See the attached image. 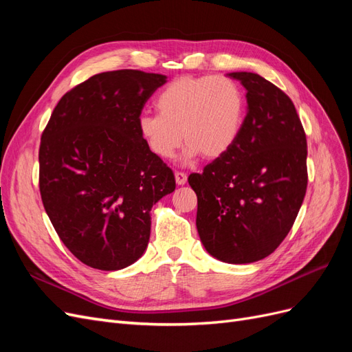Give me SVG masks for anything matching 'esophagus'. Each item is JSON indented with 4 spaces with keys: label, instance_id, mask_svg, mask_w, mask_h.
Wrapping results in <instances>:
<instances>
[{
    "label": "esophagus",
    "instance_id": "34e87169",
    "mask_svg": "<svg viewBox=\"0 0 352 352\" xmlns=\"http://www.w3.org/2000/svg\"><path fill=\"white\" fill-rule=\"evenodd\" d=\"M175 179H176V184L177 185H185L186 180H188V176L184 172H176L175 173Z\"/></svg>",
    "mask_w": 352,
    "mask_h": 352
}]
</instances>
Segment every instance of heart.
<instances>
[{
    "label": "heart",
    "instance_id": "heart-1",
    "mask_svg": "<svg viewBox=\"0 0 352 352\" xmlns=\"http://www.w3.org/2000/svg\"><path fill=\"white\" fill-rule=\"evenodd\" d=\"M158 114H142L138 131L160 160L175 158L184 142V163L199 155L214 160L236 142L243 122V98L238 85L223 76H185L168 83L155 101Z\"/></svg>",
    "mask_w": 352,
    "mask_h": 352
}]
</instances>
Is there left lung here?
<instances>
[{
	"instance_id": "obj_1",
	"label": "left lung",
	"mask_w": 352,
	"mask_h": 352,
	"mask_svg": "<svg viewBox=\"0 0 352 352\" xmlns=\"http://www.w3.org/2000/svg\"><path fill=\"white\" fill-rule=\"evenodd\" d=\"M247 89L230 150L192 173L197 229L212 257L247 264L270 255L289 233L307 190V140L287 95L257 73L233 72Z\"/></svg>"
}]
</instances>
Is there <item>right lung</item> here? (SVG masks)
<instances>
[{
  "mask_svg": "<svg viewBox=\"0 0 352 352\" xmlns=\"http://www.w3.org/2000/svg\"><path fill=\"white\" fill-rule=\"evenodd\" d=\"M166 82L141 70L95 74L63 95L42 133V202L63 243L92 269L120 270L141 258L150 211L176 188L138 131L145 102Z\"/></svg>",
  "mask_w": 352,
  "mask_h": 352,
  "instance_id": "add662e5",
  "label": "right lung"
}]
</instances>
